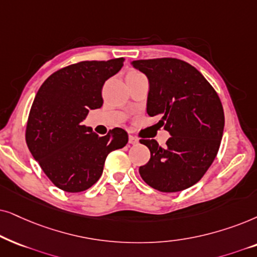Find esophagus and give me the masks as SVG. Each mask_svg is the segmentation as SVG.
<instances>
[{"mask_svg": "<svg viewBox=\"0 0 257 257\" xmlns=\"http://www.w3.org/2000/svg\"><path fill=\"white\" fill-rule=\"evenodd\" d=\"M138 139H136L135 136L129 135V143H131V145H138Z\"/></svg>", "mask_w": 257, "mask_h": 257, "instance_id": "esophagus-1", "label": "esophagus"}]
</instances>
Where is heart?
Instances as JSON below:
<instances>
[{
	"mask_svg": "<svg viewBox=\"0 0 257 257\" xmlns=\"http://www.w3.org/2000/svg\"><path fill=\"white\" fill-rule=\"evenodd\" d=\"M140 75H142L141 73H139V71H136V70H133V71H131V73H129L128 75H126V77H134V76H140Z\"/></svg>",
	"mask_w": 257,
	"mask_h": 257,
	"instance_id": "obj_1",
	"label": "heart"
}]
</instances>
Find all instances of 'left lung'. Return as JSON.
I'll return each mask as SVG.
<instances>
[{
    "label": "left lung",
    "instance_id": "left-lung-1",
    "mask_svg": "<svg viewBox=\"0 0 257 257\" xmlns=\"http://www.w3.org/2000/svg\"><path fill=\"white\" fill-rule=\"evenodd\" d=\"M147 75V112L170 133L166 146L140 140L150 160L139 172L154 189L175 193L202 179L214 162L224 128V112L215 89L191 64L173 57L133 61Z\"/></svg>",
    "mask_w": 257,
    "mask_h": 257
}]
</instances>
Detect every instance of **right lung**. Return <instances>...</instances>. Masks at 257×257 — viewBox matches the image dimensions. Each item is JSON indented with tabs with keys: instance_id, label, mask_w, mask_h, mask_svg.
<instances>
[{
	"instance_id": "obj_1",
	"label": "right lung",
	"mask_w": 257,
	"mask_h": 257,
	"mask_svg": "<svg viewBox=\"0 0 257 257\" xmlns=\"http://www.w3.org/2000/svg\"><path fill=\"white\" fill-rule=\"evenodd\" d=\"M123 62L119 57L70 64L51 74L34 98L26 128L27 146L60 189L87 190L101 177L108 154L128 143L122 128L98 136L82 124L90 109L102 107V87Z\"/></svg>"
}]
</instances>
